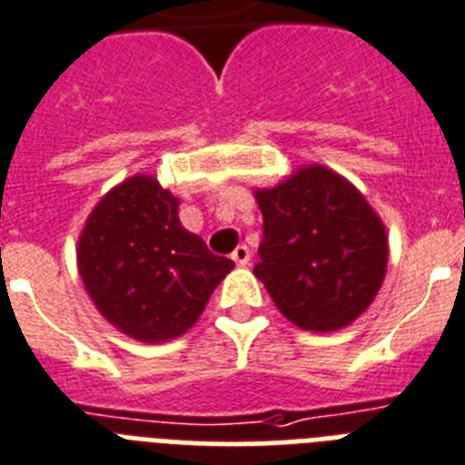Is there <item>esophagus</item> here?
I'll use <instances>...</instances> for the list:
<instances>
[{"mask_svg": "<svg viewBox=\"0 0 465 465\" xmlns=\"http://www.w3.org/2000/svg\"><path fill=\"white\" fill-rule=\"evenodd\" d=\"M250 257H252V255H250L248 245H238V248L232 252V260L236 262L238 266H248L250 264Z\"/></svg>", "mask_w": 465, "mask_h": 465, "instance_id": "esophagus-1", "label": "esophagus"}]
</instances>
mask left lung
<instances>
[{
  "instance_id": "obj_1",
  "label": "left lung",
  "mask_w": 465,
  "mask_h": 465,
  "mask_svg": "<svg viewBox=\"0 0 465 465\" xmlns=\"http://www.w3.org/2000/svg\"><path fill=\"white\" fill-rule=\"evenodd\" d=\"M255 199L264 217L255 276L278 311L309 332L349 328L386 276L389 233L377 210L322 163L255 189Z\"/></svg>"
}]
</instances>
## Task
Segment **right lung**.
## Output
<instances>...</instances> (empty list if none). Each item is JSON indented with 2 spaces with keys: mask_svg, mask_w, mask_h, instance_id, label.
<instances>
[{
  "mask_svg": "<svg viewBox=\"0 0 465 465\" xmlns=\"http://www.w3.org/2000/svg\"><path fill=\"white\" fill-rule=\"evenodd\" d=\"M180 199L154 175L112 187L86 217L76 266L104 321L143 344L183 337L233 269L177 217Z\"/></svg>",
  "mask_w": 465,
  "mask_h": 465,
  "instance_id": "add662e5",
  "label": "right lung"
}]
</instances>
